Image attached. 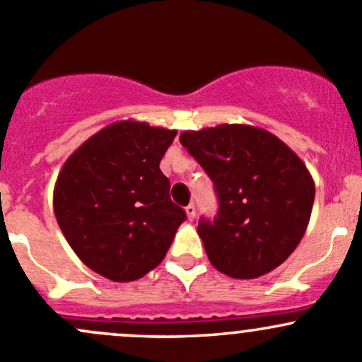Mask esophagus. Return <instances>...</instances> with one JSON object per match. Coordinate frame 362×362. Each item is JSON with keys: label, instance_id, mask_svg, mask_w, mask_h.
I'll return each mask as SVG.
<instances>
[{"label": "esophagus", "instance_id": "esophagus-1", "mask_svg": "<svg viewBox=\"0 0 362 362\" xmlns=\"http://www.w3.org/2000/svg\"><path fill=\"white\" fill-rule=\"evenodd\" d=\"M185 213H187L189 220H194V218H196V206H194V204L191 203L187 208H185Z\"/></svg>", "mask_w": 362, "mask_h": 362}]
</instances>
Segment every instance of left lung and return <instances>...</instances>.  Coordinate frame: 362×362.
<instances>
[{
	"instance_id": "1",
	"label": "left lung",
	"mask_w": 362,
	"mask_h": 362,
	"mask_svg": "<svg viewBox=\"0 0 362 362\" xmlns=\"http://www.w3.org/2000/svg\"><path fill=\"white\" fill-rule=\"evenodd\" d=\"M180 144L210 175L218 196L216 218L197 226L213 267L234 279L279 267L309 226L315 185L305 163L271 132L251 124L189 130Z\"/></svg>"
}]
</instances>
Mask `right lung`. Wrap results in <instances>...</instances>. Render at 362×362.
Returning a JSON list of instances; mask_svg holds the SVG:
<instances>
[{"label": "right lung", "instance_id": "obj_1", "mask_svg": "<svg viewBox=\"0 0 362 362\" xmlns=\"http://www.w3.org/2000/svg\"><path fill=\"white\" fill-rule=\"evenodd\" d=\"M177 130L123 119L102 128L64 163L53 211L64 238L91 271L130 283L166 257L185 211L159 170Z\"/></svg>", "mask_w": 362, "mask_h": 362}]
</instances>
